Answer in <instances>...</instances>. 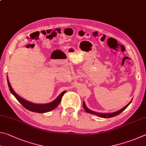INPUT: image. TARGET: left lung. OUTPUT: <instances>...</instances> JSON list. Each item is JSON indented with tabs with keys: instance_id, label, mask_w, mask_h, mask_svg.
Here are the masks:
<instances>
[{
	"instance_id": "obj_1",
	"label": "left lung",
	"mask_w": 146,
	"mask_h": 146,
	"mask_svg": "<svg viewBox=\"0 0 146 146\" xmlns=\"http://www.w3.org/2000/svg\"><path fill=\"white\" fill-rule=\"evenodd\" d=\"M132 101V100H131ZM131 101L129 102V103L127 104L126 106H125L124 108H122V109L119 110L117 111H115V112H113V113H99V112H96V111H92L91 110L88 109L87 107H86V104H85V102H83V108L84 109H85V110L87 112V113H91V114H94V115H96L98 116L99 117H102V118H110V117H115L117 115H119L121 113V112L123 111L125 109H126L127 106H128L129 105V104L131 103Z\"/></svg>"
}]
</instances>
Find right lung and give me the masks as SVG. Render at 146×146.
<instances>
[{"label": "right lung", "mask_w": 146, "mask_h": 146, "mask_svg": "<svg viewBox=\"0 0 146 146\" xmlns=\"http://www.w3.org/2000/svg\"><path fill=\"white\" fill-rule=\"evenodd\" d=\"M7 84H8V86L9 88V90L11 92V93L13 95L15 98H16L18 101L22 104V105L26 108L28 110L33 112H36V113H45V112L50 111L54 109L58 106V104L60 103L61 101V98H62L64 94L66 92V91H64L63 92H61L58 97L56 99H54L53 101L50 102L47 104H36L31 103L28 101H26L25 99H23L21 97H20L17 93H15V92L13 90V89L12 88L11 85L8 80V78L7 76Z\"/></svg>", "instance_id": "1"}]
</instances>
